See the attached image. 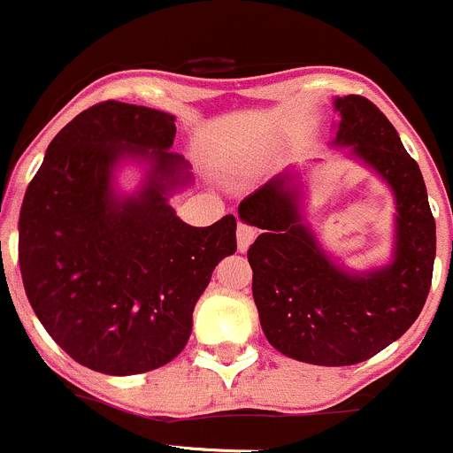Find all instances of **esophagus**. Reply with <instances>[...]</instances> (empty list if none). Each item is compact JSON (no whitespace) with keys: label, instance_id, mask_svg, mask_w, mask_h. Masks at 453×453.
Returning <instances> with one entry per match:
<instances>
[{"label":"esophagus","instance_id":"obj_1","mask_svg":"<svg viewBox=\"0 0 453 453\" xmlns=\"http://www.w3.org/2000/svg\"><path fill=\"white\" fill-rule=\"evenodd\" d=\"M255 236H257V230L250 226V223L239 221V226H236V243H239L241 252H246L248 248H250V243L255 241Z\"/></svg>","mask_w":453,"mask_h":453}]
</instances>
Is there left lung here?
Wrapping results in <instances>:
<instances>
[{"instance_id":"8db88e82","label":"left lung","mask_w":453,"mask_h":453,"mask_svg":"<svg viewBox=\"0 0 453 453\" xmlns=\"http://www.w3.org/2000/svg\"><path fill=\"white\" fill-rule=\"evenodd\" d=\"M335 145L378 172L395 194V252L387 268H337L299 219L293 176L268 180L239 203L261 234L248 250L261 328L279 353L322 366L365 362L403 337L420 315L436 259V221L420 167L388 118L362 96L335 100Z\"/></svg>"}]
</instances>
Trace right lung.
<instances>
[{"label": "right lung", "instance_id": "right-lung-1", "mask_svg": "<svg viewBox=\"0 0 453 453\" xmlns=\"http://www.w3.org/2000/svg\"><path fill=\"white\" fill-rule=\"evenodd\" d=\"M174 116L107 100L75 116L46 150L19 212V270L37 319L93 371L134 375L185 349L219 261L236 250L232 214L192 227L167 196L189 180ZM152 163L146 188L116 199L122 157Z\"/></svg>", "mask_w": 453, "mask_h": 453}]
</instances>
